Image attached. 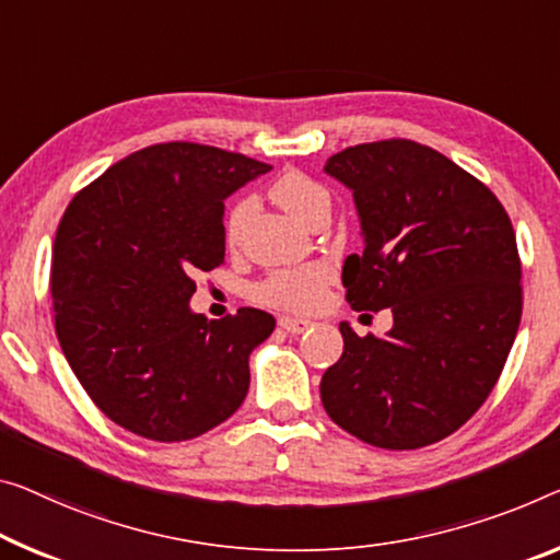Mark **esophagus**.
I'll use <instances>...</instances> for the list:
<instances>
[{"mask_svg":"<svg viewBox=\"0 0 560 560\" xmlns=\"http://www.w3.org/2000/svg\"><path fill=\"white\" fill-rule=\"evenodd\" d=\"M278 325L290 335H300L313 328V320H305V317H280Z\"/></svg>","mask_w":560,"mask_h":560,"instance_id":"obj_1","label":"esophagus"}]
</instances>
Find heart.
<instances>
[{
  "instance_id": "b5f03b06",
  "label": "heart",
  "mask_w": 560,
  "mask_h": 560,
  "mask_svg": "<svg viewBox=\"0 0 560 560\" xmlns=\"http://www.w3.org/2000/svg\"><path fill=\"white\" fill-rule=\"evenodd\" d=\"M272 200L285 210L292 220L307 225L313 214L323 208H330V197L325 192L323 185L310 179L303 172H285L275 179L270 187ZM253 202L237 200L232 205L225 220V235L228 240H235L243 230L245 220L250 218ZM330 268L325 262H307L300 268L278 270L268 275L257 288V298L262 303L288 307V310H310L320 303L323 290L330 282Z\"/></svg>"
}]
</instances>
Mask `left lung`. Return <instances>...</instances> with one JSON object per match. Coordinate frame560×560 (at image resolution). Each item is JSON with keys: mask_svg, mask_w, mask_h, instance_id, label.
<instances>
[{"mask_svg": "<svg viewBox=\"0 0 560 560\" xmlns=\"http://www.w3.org/2000/svg\"><path fill=\"white\" fill-rule=\"evenodd\" d=\"M323 170L352 192L363 235L342 265L348 303L393 313L385 338L340 323L325 412L377 448L443 441L483 406L518 332L511 218L483 183L410 140L355 144Z\"/></svg>", "mask_w": 560, "mask_h": 560, "instance_id": "obj_1", "label": "left lung"}]
</instances>
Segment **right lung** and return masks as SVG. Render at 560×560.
Listing matches in <instances>:
<instances>
[{"instance_id":"1","label":"right lung","mask_w":560,"mask_h":560,"mask_svg":"<svg viewBox=\"0 0 560 560\" xmlns=\"http://www.w3.org/2000/svg\"><path fill=\"white\" fill-rule=\"evenodd\" d=\"M270 170L208 144H152L77 192L59 222V346L94 406L130 433L190 441L243 406L250 352L275 317L240 307L208 320L190 307L192 275L225 262V200Z\"/></svg>"}]
</instances>
